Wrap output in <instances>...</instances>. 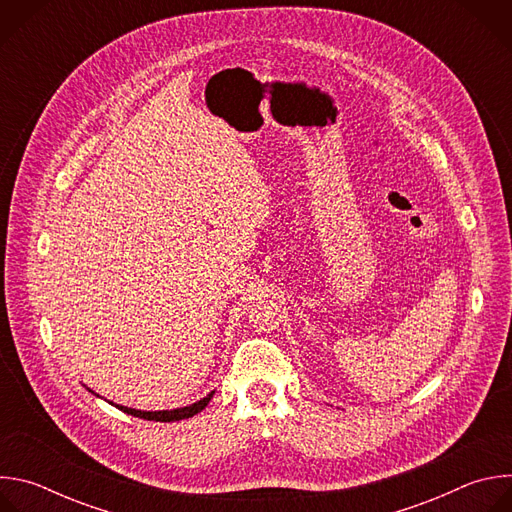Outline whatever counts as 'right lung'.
Wrapping results in <instances>:
<instances>
[{"label": "right lung", "mask_w": 512, "mask_h": 512, "mask_svg": "<svg viewBox=\"0 0 512 512\" xmlns=\"http://www.w3.org/2000/svg\"><path fill=\"white\" fill-rule=\"evenodd\" d=\"M212 395H214V391L188 407H180V409H172V411H141V409H131V407H123V405H115V407L121 409L123 413H129L139 419H148V421H180V419H188V417L200 413L208 405Z\"/></svg>", "instance_id": "add662e5"}]
</instances>
